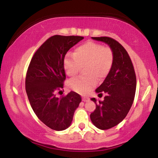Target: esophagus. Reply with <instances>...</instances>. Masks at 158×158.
<instances>
[{
	"mask_svg": "<svg viewBox=\"0 0 158 158\" xmlns=\"http://www.w3.org/2000/svg\"><path fill=\"white\" fill-rule=\"evenodd\" d=\"M90 100V98L88 97H82V101L83 102H88Z\"/></svg>",
	"mask_w": 158,
	"mask_h": 158,
	"instance_id": "34e87169",
	"label": "esophagus"
}]
</instances>
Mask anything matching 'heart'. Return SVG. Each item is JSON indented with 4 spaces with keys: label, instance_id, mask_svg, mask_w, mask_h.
Wrapping results in <instances>:
<instances>
[{
    "label": "heart",
    "instance_id": "heart-1",
    "mask_svg": "<svg viewBox=\"0 0 158 158\" xmlns=\"http://www.w3.org/2000/svg\"><path fill=\"white\" fill-rule=\"evenodd\" d=\"M113 51L110 47L89 41L74 51L73 56H68L64 60V69L69 77H77L81 68H84L85 77L72 79L68 87L75 92L86 94L107 77L113 67Z\"/></svg>",
    "mask_w": 158,
    "mask_h": 158
}]
</instances>
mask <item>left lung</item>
<instances>
[{"label": "left lung", "mask_w": 158, "mask_h": 158, "mask_svg": "<svg viewBox=\"0 0 158 158\" xmlns=\"http://www.w3.org/2000/svg\"><path fill=\"white\" fill-rule=\"evenodd\" d=\"M107 43L113 51V67L102 85L96 90L98 96L105 93L104 101L91 98L96 110L90 114L92 123L100 130H108L121 122L133 103L136 76L128 53L118 42L108 37H92Z\"/></svg>", "instance_id": "left-lung-1"}]
</instances>
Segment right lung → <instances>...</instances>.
I'll return each mask as SVG.
<instances>
[{"mask_svg":"<svg viewBox=\"0 0 158 158\" xmlns=\"http://www.w3.org/2000/svg\"><path fill=\"white\" fill-rule=\"evenodd\" d=\"M83 39L80 36H52L37 49L28 65L26 77L28 101L38 118L54 130L70 127L81 101L80 95L73 91L60 98L56 94L62 92L66 78L64 56Z\"/></svg>","mask_w":158,"mask_h":158,"instance_id":"obj_1","label":"right lung"}]
</instances>
